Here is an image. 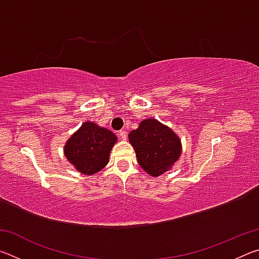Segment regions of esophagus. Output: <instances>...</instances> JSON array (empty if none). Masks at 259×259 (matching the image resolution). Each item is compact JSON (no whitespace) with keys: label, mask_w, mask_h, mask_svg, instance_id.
<instances>
[{"label":"esophagus","mask_w":259,"mask_h":259,"mask_svg":"<svg viewBox=\"0 0 259 259\" xmlns=\"http://www.w3.org/2000/svg\"><path fill=\"white\" fill-rule=\"evenodd\" d=\"M119 136H120V138L122 140H126V137H128V135H126V133H125L124 130H121L120 133H119Z\"/></svg>","instance_id":"obj_1"}]
</instances>
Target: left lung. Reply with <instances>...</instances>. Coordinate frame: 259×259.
Masks as SVG:
<instances>
[{"label":"left lung","mask_w":259,"mask_h":259,"mask_svg":"<svg viewBox=\"0 0 259 259\" xmlns=\"http://www.w3.org/2000/svg\"><path fill=\"white\" fill-rule=\"evenodd\" d=\"M129 142L139 165L153 177L171 169L182 154L178 136L155 119L140 122L138 128L129 134Z\"/></svg>","instance_id":"obj_1"}]
</instances>
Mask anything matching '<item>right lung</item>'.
<instances>
[{"mask_svg":"<svg viewBox=\"0 0 259 259\" xmlns=\"http://www.w3.org/2000/svg\"><path fill=\"white\" fill-rule=\"evenodd\" d=\"M117 137L112 131L87 121L64 146L65 156L77 171L94 175L106 166Z\"/></svg>","mask_w":259,"mask_h":259,"instance_id":"1","label":"right lung"}]
</instances>
